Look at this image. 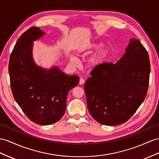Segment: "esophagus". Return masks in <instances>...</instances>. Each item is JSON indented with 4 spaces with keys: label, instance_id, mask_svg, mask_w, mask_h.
<instances>
[{
    "label": "esophagus",
    "instance_id": "esophagus-1",
    "mask_svg": "<svg viewBox=\"0 0 159 159\" xmlns=\"http://www.w3.org/2000/svg\"><path fill=\"white\" fill-rule=\"evenodd\" d=\"M84 83V80L83 78H80L79 80V84H83Z\"/></svg>",
    "mask_w": 159,
    "mask_h": 159
}]
</instances>
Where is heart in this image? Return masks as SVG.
<instances>
[{
    "instance_id": "1",
    "label": "heart",
    "mask_w": 159,
    "mask_h": 159,
    "mask_svg": "<svg viewBox=\"0 0 159 159\" xmlns=\"http://www.w3.org/2000/svg\"><path fill=\"white\" fill-rule=\"evenodd\" d=\"M102 46V43L100 42H91L87 43L82 45L77 49V54L79 56H86L87 54H91V52L95 51ZM108 54V50L105 48H101L97 51L95 54L93 56L90 60V64L91 66H97L102 63L104 60L106 58ZM70 62L72 64H76L78 63V59L75 55H70Z\"/></svg>"
}]
</instances>
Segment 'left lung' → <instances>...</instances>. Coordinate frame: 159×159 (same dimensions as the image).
Wrapping results in <instances>:
<instances>
[{
    "instance_id": "obj_1",
    "label": "left lung",
    "mask_w": 159,
    "mask_h": 159,
    "mask_svg": "<svg viewBox=\"0 0 159 159\" xmlns=\"http://www.w3.org/2000/svg\"><path fill=\"white\" fill-rule=\"evenodd\" d=\"M150 72L147 51L139 40L132 38L116 64H99L86 80L84 91L91 116L107 125L128 121L147 94Z\"/></svg>"
}]
</instances>
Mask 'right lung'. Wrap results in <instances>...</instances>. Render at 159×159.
Returning <instances> with one entry per match:
<instances>
[{
  "label": "right lung",
  "mask_w": 159,
  "mask_h": 159,
  "mask_svg": "<svg viewBox=\"0 0 159 159\" xmlns=\"http://www.w3.org/2000/svg\"><path fill=\"white\" fill-rule=\"evenodd\" d=\"M32 27L18 39L12 52L9 73L16 102L28 118L46 125L64 116L69 91L79 83L77 75H67L54 66L49 69L36 64L33 58L34 42L45 35Z\"/></svg>",
  "instance_id": "obj_1"
}]
</instances>
